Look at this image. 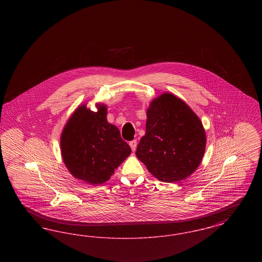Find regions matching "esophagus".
<instances>
[{
	"mask_svg": "<svg viewBox=\"0 0 262 262\" xmlns=\"http://www.w3.org/2000/svg\"><path fill=\"white\" fill-rule=\"evenodd\" d=\"M129 146H130V148H132L133 151H136L137 146V140H133V141H130V142H129Z\"/></svg>",
	"mask_w": 262,
	"mask_h": 262,
	"instance_id": "obj_1",
	"label": "esophagus"
}]
</instances>
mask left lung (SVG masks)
Returning a JSON list of instances; mask_svg holds the SVG:
<instances>
[{"mask_svg": "<svg viewBox=\"0 0 262 262\" xmlns=\"http://www.w3.org/2000/svg\"><path fill=\"white\" fill-rule=\"evenodd\" d=\"M146 116L137 158L161 182L185 180L198 169L205 152L206 135L199 116L168 92L150 102Z\"/></svg>", "mask_w": 262, "mask_h": 262, "instance_id": "8db88e82", "label": "left lung"}]
</instances>
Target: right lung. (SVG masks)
Listing matches in <instances>:
<instances>
[{
	"instance_id": "right-lung-1",
	"label": "right lung",
	"mask_w": 262,
	"mask_h": 262,
	"mask_svg": "<svg viewBox=\"0 0 262 262\" xmlns=\"http://www.w3.org/2000/svg\"><path fill=\"white\" fill-rule=\"evenodd\" d=\"M93 112L78 106L61 134L62 161L75 179L92 186L107 182L132 152L119 128L107 121V106Z\"/></svg>"
}]
</instances>
